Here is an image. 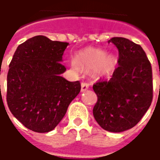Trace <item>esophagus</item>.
<instances>
[{
  "label": "esophagus",
  "instance_id": "esophagus-1",
  "mask_svg": "<svg viewBox=\"0 0 160 160\" xmlns=\"http://www.w3.org/2000/svg\"><path fill=\"white\" fill-rule=\"evenodd\" d=\"M89 89V85H88L87 83L85 82H82L81 83V91L84 92L85 90H87Z\"/></svg>",
  "mask_w": 160,
  "mask_h": 160
}]
</instances>
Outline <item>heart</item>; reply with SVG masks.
I'll use <instances>...</instances> for the list:
<instances>
[{"label": "heart", "mask_w": 160, "mask_h": 160, "mask_svg": "<svg viewBox=\"0 0 160 160\" xmlns=\"http://www.w3.org/2000/svg\"><path fill=\"white\" fill-rule=\"evenodd\" d=\"M115 65V60L110 55H105L104 51L100 49L90 48L81 51L76 56L75 61H71L70 67L78 72L81 68L93 69L100 75H108Z\"/></svg>", "instance_id": "heart-1"}]
</instances>
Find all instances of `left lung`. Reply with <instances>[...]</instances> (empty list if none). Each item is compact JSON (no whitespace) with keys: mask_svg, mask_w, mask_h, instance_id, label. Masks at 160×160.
<instances>
[{"mask_svg":"<svg viewBox=\"0 0 160 160\" xmlns=\"http://www.w3.org/2000/svg\"><path fill=\"white\" fill-rule=\"evenodd\" d=\"M108 43L119 51V65L110 80L93 85L98 97L93 114L101 128L119 133L135 126L151 105L152 68L139 45L123 37H113Z\"/></svg>","mask_w":160,"mask_h":160,"instance_id":"1","label":"left lung"}]
</instances>
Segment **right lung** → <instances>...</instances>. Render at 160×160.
I'll use <instances>...</instances> for the list:
<instances>
[{
    "label": "right lung",
    "mask_w": 160,
    "mask_h": 160,
    "mask_svg": "<svg viewBox=\"0 0 160 160\" xmlns=\"http://www.w3.org/2000/svg\"><path fill=\"white\" fill-rule=\"evenodd\" d=\"M68 45L34 36L17 47L9 65L7 105L32 131L53 130L80 93V81L70 82L60 76L66 70L60 62Z\"/></svg>",
    "instance_id": "1"
}]
</instances>
